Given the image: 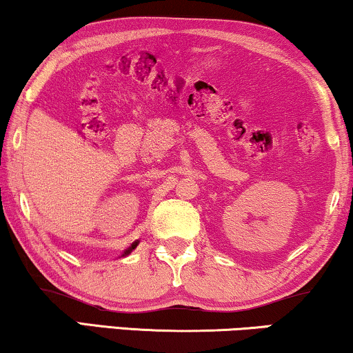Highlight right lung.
Returning <instances> with one entry per match:
<instances>
[{
  "instance_id": "obj_1",
  "label": "right lung",
  "mask_w": 353,
  "mask_h": 353,
  "mask_svg": "<svg viewBox=\"0 0 353 353\" xmlns=\"http://www.w3.org/2000/svg\"><path fill=\"white\" fill-rule=\"evenodd\" d=\"M137 245H138V243H133L132 245H130V248H128L127 250H125V254H123V255H128L130 252H132V250H133L134 248H137Z\"/></svg>"
}]
</instances>
